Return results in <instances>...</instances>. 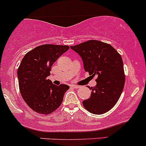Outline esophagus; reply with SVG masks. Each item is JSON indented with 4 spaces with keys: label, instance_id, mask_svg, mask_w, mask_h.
Returning <instances> with one entry per match:
<instances>
[{
    "label": "esophagus",
    "instance_id": "34e87169",
    "mask_svg": "<svg viewBox=\"0 0 146 146\" xmlns=\"http://www.w3.org/2000/svg\"><path fill=\"white\" fill-rule=\"evenodd\" d=\"M71 87L72 88H74V89H78V88H79V86H76V85H71Z\"/></svg>",
    "mask_w": 146,
    "mask_h": 146
}]
</instances>
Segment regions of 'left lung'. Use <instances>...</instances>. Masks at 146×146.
<instances>
[{"instance_id":"8db88e82","label":"left lung","mask_w":146,"mask_h":146,"mask_svg":"<svg viewBox=\"0 0 146 146\" xmlns=\"http://www.w3.org/2000/svg\"><path fill=\"white\" fill-rule=\"evenodd\" d=\"M70 48L80 55L85 71L96 76V85L91 87L90 99L83 101L84 108L94 114L108 112L120 98L125 74L121 56L110 44L90 40Z\"/></svg>"}]
</instances>
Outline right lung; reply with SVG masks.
I'll list each match as a JSON object with an SVG mask.
<instances>
[{
    "label": "right lung",
    "mask_w": 146,
    "mask_h": 146,
    "mask_svg": "<svg viewBox=\"0 0 146 146\" xmlns=\"http://www.w3.org/2000/svg\"><path fill=\"white\" fill-rule=\"evenodd\" d=\"M70 48L68 45L45 44L25 55L18 68L20 92L27 106L34 112L51 114L59 108L69 86H55L47 78L52 65Z\"/></svg>",
    "instance_id": "right-lung-1"
}]
</instances>
